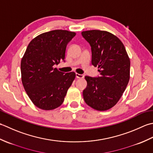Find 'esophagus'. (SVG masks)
<instances>
[{
	"label": "esophagus",
	"mask_w": 153,
	"mask_h": 153,
	"mask_svg": "<svg viewBox=\"0 0 153 153\" xmlns=\"http://www.w3.org/2000/svg\"><path fill=\"white\" fill-rule=\"evenodd\" d=\"M76 79H83L84 75H83V74L76 73Z\"/></svg>",
	"instance_id": "34e87169"
}]
</instances>
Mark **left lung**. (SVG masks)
Returning a JSON list of instances; mask_svg holds the SVG:
<instances>
[{
  "instance_id": "8db88e82",
  "label": "left lung",
  "mask_w": 153,
  "mask_h": 153,
  "mask_svg": "<svg viewBox=\"0 0 153 153\" xmlns=\"http://www.w3.org/2000/svg\"><path fill=\"white\" fill-rule=\"evenodd\" d=\"M82 36L91 47L92 64L98 67L100 76H85L83 98L94 110L105 111L116 105L130 78V60L117 37L106 31L88 30Z\"/></svg>"
}]
</instances>
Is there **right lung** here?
I'll return each mask as SVG.
<instances>
[{"label":"right lung","instance_id":"1","mask_svg":"<svg viewBox=\"0 0 153 153\" xmlns=\"http://www.w3.org/2000/svg\"><path fill=\"white\" fill-rule=\"evenodd\" d=\"M76 33L55 30L37 36L30 42L21 61L22 82L33 104L51 110L63 104L75 79L74 72L65 73L54 68L65 61V51Z\"/></svg>","mask_w":153,"mask_h":153}]
</instances>
